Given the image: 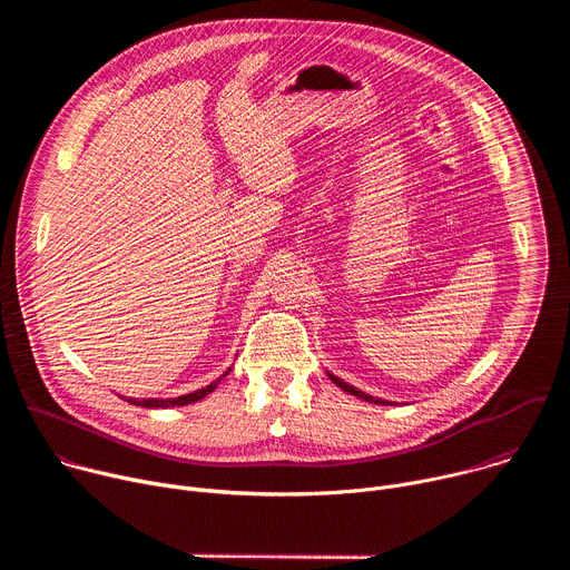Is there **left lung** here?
I'll return each mask as SVG.
<instances>
[{
    "label": "left lung",
    "mask_w": 570,
    "mask_h": 570,
    "mask_svg": "<svg viewBox=\"0 0 570 570\" xmlns=\"http://www.w3.org/2000/svg\"><path fill=\"white\" fill-rule=\"evenodd\" d=\"M330 374V379L338 385V387H343L345 392H350V394H354V396H358V399H363V401H370V403H379V405H392V401H385V399H379V396H372V394H367V392H363V390H358V387H354V385H350V383H345L343 379H338L336 374H332V372H327Z\"/></svg>",
    "instance_id": "obj_1"
}]
</instances>
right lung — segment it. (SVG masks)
<instances>
[{"label":"right lung","mask_w":570,"mask_h":570,"mask_svg":"<svg viewBox=\"0 0 570 570\" xmlns=\"http://www.w3.org/2000/svg\"><path fill=\"white\" fill-rule=\"evenodd\" d=\"M227 372H229V370H227ZM227 372H225V374H227ZM225 374H223V376H225ZM223 376H218L216 381H212L209 385H205V387H200V390H194V392H189V394H180V396H176V399H132V396H124V399H126L128 403H132V405H141V409H171V405H187V403H196V401L205 399L209 392H214Z\"/></svg>","instance_id":"add662e5"}]
</instances>
